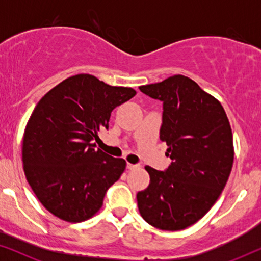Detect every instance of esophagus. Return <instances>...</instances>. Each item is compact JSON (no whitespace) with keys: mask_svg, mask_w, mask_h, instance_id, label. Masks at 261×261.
I'll list each match as a JSON object with an SVG mask.
<instances>
[{"mask_svg":"<svg viewBox=\"0 0 261 261\" xmlns=\"http://www.w3.org/2000/svg\"><path fill=\"white\" fill-rule=\"evenodd\" d=\"M138 167H139V165H134V164H129V163L127 164L128 170H135V169H138Z\"/></svg>","mask_w":261,"mask_h":261,"instance_id":"34e87169","label":"esophagus"}]
</instances>
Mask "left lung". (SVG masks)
Wrapping results in <instances>:
<instances>
[{
	"label": "left lung",
	"instance_id": "8db88e82",
	"mask_svg": "<svg viewBox=\"0 0 261 261\" xmlns=\"http://www.w3.org/2000/svg\"><path fill=\"white\" fill-rule=\"evenodd\" d=\"M139 89L163 101L160 140L169 146V169L145 166L149 185L138 192L146 222L162 230H181L215 204L234 162L233 133L220 101L191 78L174 74Z\"/></svg>",
	"mask_w": 261,
	"mask_h": 261
}]
</instances>
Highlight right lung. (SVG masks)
<instances>
[{
    "mask_svg": "<svg viewBox=\"0 0 261 261\" xmlns=\"http://www.w3.org/2000/svg\"><path fill=\"white\" fill-rule=\"evenodd\" d=\"M132 88L112 87L92 74L64 80L42 96L24 128V176L39 201L66 222H83L101 209L126 160L96 149L115 107L134 97Z\"/></svg>",
    "mask_w": 261,
    "mask_h": 261,
    "instance_id": "right-lung-1",
    "label": "right lung"
}]
</instances>
